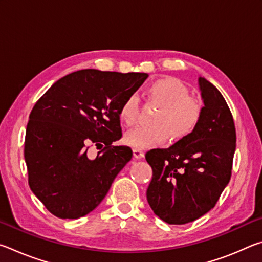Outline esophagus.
Wrapping results in <instances>:
<instances>
[{"label":"esophagus","mask_w":262,"mask_h":262,"mask_svg":"<svg viewBox=\"0 0 262 262\" xmlns=\"http://www.w3.org/2000/svg\"><path fill=\"white\" fill-rule=\"evenodd\" d=\"M133 155H134V157L137 159L144 157V152L140 149H133Z\"/></svg>","instance_id":"esophagus-1"}]
</instances>
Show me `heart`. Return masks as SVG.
Listing matches in <instances>:
<instances>
[{
  "label": "heart",
  "instance_id": "1",
  "mask_svg": "<svg viewBox=\"0 0 262 262\" xmlns=\"http://www.w3.org/2000/svg\"><path fill=\"white\" fill-rule=\"evenodd\" d=\"M145 98L161 106L154 122L155 126H141L125 135V143L134 149H149L171 140L179 141L192 134L202 118L203 104L198 97L189 96L188 89L173 77H164L145 89ZM139 100L128 96L119 108L120 121L128 127L134 126L139 118Z\"/></svg>",
  "mask_w": 262,
  "mask_h": 262
}]
</instances>
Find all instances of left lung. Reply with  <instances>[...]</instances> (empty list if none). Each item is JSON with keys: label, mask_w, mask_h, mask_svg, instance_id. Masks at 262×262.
Wrapping results in <instances>:
<instances>
[{"label": "left lung", "mask_w": 262, "mask_h": 262, "mask_svg": "<svg viewBox=\"0 0 262 262\" xmlns=\"http://www.w3.org/2000/svg\"><path fill=\"white\" fill-rule=\"evenodd\" d=\"M203 101L196 129L167 149H152L147 200L168 224H186L215 207L231 178L236 129L227 101L215 85L199 77Z\"/></svg>", "instance_id": "obj_1"}]
</instances>
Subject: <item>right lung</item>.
<instances>
[{
    "instance_id": "right-lung-1",
    "label": "right lung",
    "mask_w": 262,
    "mask_h": 262,
    "mask_svg": "<svg viewBox=\"0 0 262 262\" xmlns=\"http://www.w3.org/2000/svg\"><path fill=\"white\" fill-rule=\"evenodd\" d=\"M148 74L83 69L56 81L35 103L26 127L24 157L29 185L47 210L79 219L104 200L113 180L130 161L121 139L119 108ZM105 144L95 160L87 144Z\"/></svg>"
}]
</instances>
